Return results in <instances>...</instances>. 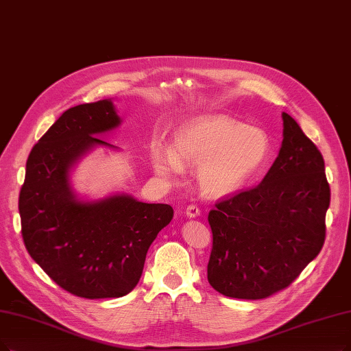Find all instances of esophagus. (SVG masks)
Here are the masks:
<instances>
[{"mask_svg":"<svg viewBox=\"0 0 351 351\" xmlns=\"http://www.w3.org/2000/svg\"><path fill=\"white\" fill-rule=\"evenodd\" d=\"M186 215H187V217H190V219H193V217H197V216H200V208L195 206V204H190V206H187V208H186Z\"/></svg>","mask_w":351,"mask_h":351,"instance_id":"34e87169","label":"esophagus"}]
</instances>
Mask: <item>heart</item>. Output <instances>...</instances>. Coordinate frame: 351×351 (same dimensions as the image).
<instances>
[{
    "label": "heart",
    "instance_id": "heart-1",
    "mask_svg": "<svg viewBox=\"0 0 351 351\" xmlns=\"http://www.w3.org/2000/svg\"><path fill=\"white\" fill-rule=\"evenodd\" d=\"M271 139L263 130L223 115L189 121L174 132L173 147H151V165L173 178L183 165H199L197 181L210 197H226L245 189L268 164Z\"/></svg>",
    "mask_w": 351,
    "mask_h": 351
}]
</instances>
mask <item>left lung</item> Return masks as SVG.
Here are the masks:
<instances>
[{
  "label": "left lung",
  "instance_id": "left-lung-1",
  "mask_svg": "<svg viewBox=\"0 0 351 351\" xmlns=\"http://www.w3.org/2000/svg\"><path fill=\"white\" fill-rule=\"evenodd\" d=\"M282 145L263 180L208 213L213 247L207 279L221 295L269 297L324 245L330 206L324 158L295 119L282 112Z\"/></svg>",
  "mask_w": 351,
  "mask_h": 351
}]
</instances>
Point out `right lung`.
I'll return each instance as SVG.
<instances>
[{
  "label": "right lung",
  "instance_id": "obj_1",
  "mask_svg": "<svg viewBox=\"0 0 351 351\" xmlns=\"http://www.w3.org/2000/svg\"><path fill=\"white\" fill-rule=\"evenodd\" d=\"M119 125L109 99L63 112L33 147L19 199L23 241L33 261L64 291L88 300L131 292L151 243L174 215L170 204L123 193L77 197L70 173L95 148H115L97 135Z\"/></svg>",
  "mask_w": 351,
  "mask_h": 351
}]
</instances>
